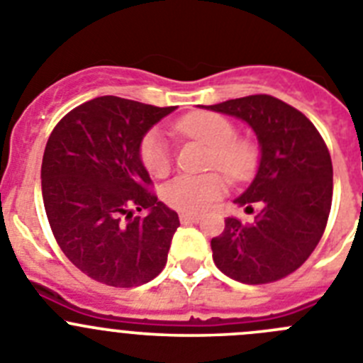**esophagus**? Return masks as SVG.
<instances>
[{
    "label": "esophagus",
    "mask_w": 363,
    "mask_h": 363,
    "mask_svg": "<svg viewBox=\"0 0 363 363\" xmlns=\"http://www.w3.org/2000/svg\"><path fill=\"white\" fill-rule=\"evenodd\" d=\"M201 220V216H198V214H182L179 216V221L184 223V225H187V223H198V221Z\"/></svg>",
    "instance_id": "34e87169"
}]
</instances>
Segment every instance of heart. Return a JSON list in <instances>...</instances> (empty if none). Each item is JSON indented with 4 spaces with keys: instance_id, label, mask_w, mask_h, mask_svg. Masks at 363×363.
<instances>
[{
    "instance_id": "obj_1",
    "label": "heart",
    "mask_w": 363,
    "mask_h": 363,
    "mask_svg": "<svg viewBox=\"0 0 363 363\" xmlns=\"http://www.w3.org/2000/svg\"><path fill=\"white\" fill-rule=\"evenodd\" d=\"M176 130L211 147L209 167H218L233 179H243L256 167L258 152L249 140L236 138V129L227 118L214 112H194L176 123ZM140 156L147 171L165 176L171 171V143L160 129H152L140 143ZM227 182L220 172L182 174L167 182L162 200L182 213H201L225 192Z\"/></svg>"
}]
</instances>
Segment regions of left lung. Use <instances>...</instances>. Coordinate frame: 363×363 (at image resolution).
Instances as JSON below:
<instances>
[{"label":"left lung","instance_id":"left-lung-1","mask_svg":"<svg viewBox=\"0 0 363 363\" xmlns=\"http://www.w3.org/2000/svg\"><path fill=\"white\" fill-rule=\"evenodd\" d=\"M245 121L259 143L255 179L234 203L255 211L252 223L227 218L211 240L213 259L242 284L277 281L296 271L318 245L333 201V163L309 118L267 94L207 107Z\"/></svg>","mask_w":363,"mask_h":363}]
</instances>
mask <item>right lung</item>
<instances>
[{
  "instance_id": "1",
  "label": "right lung",
  "mask_w": 363,
  "mask_h": 363,
  "mask_svg": "<svg viewBox=\"0 0 363 363\" xmlns=\"http://www.w3.org/2000/svg\"><path fill=\"white\" fill-rule=\"evenodd\" d=\"M172 111L99 96L50 134L41 163L45 213L57 245L92 280L138 287L165 267L179 220L147 189L140 143ZM134 208L147 214L134 217Z\"/></svg>"
}]
</instances>
